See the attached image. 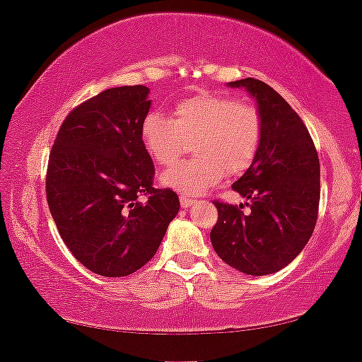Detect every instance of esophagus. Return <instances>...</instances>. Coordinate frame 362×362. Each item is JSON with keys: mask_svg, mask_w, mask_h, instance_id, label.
I'll return each instance as SVG.
<instances>
[{"mask_svg": "<svg viewBox=\"0 0 362 362\" xmlns=\"http://www.w3.org/2000/svg\"><path fill=\"white\" fill-rule=\"evenodd\" d=\"M180 202H181V207H185V209H186V207H191L192 204H194V201L189 199V197H186V196H181Z\"/></svg>", "mask_w": 362, "mask_h": 362, "instance_id": "esophagus-1", "label": "esophagus"}]
</instances>
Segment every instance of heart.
Segmentation results:
<instances>
[{"label": "heart", "mask_w": 362, "mask_h": 362, "mask_svg": "<svg viewBox=\"0 0 362 362\" xmlns=\"http://www.w3.org/2000/svg\"><path fill=\"white\" fill-rule=\"evenodd\" d=\"M141 143L156 165H170L192 141L196 158L176 163L160 175V185L197 196L235 176L255 160L262 120L255 105L222 93L202 92L176 103L171 118L151 112L143 118Z\"/></svg>", "instance_id": "obj_1"}]
</instances>
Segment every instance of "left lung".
<instances>
[{
  "mask_svg": "<svg viewBox=\"0 0 362 362\" xmlns=\"http://www.w3.org/2000/svg\"><path fill=\"white\" fill-rule=\"evenodd\" d=\"M257 103L262 141L255 160L232 185L244 204L216 202L211 230L216 254L247 275L275 274L293 262L315 230L320 204V160L305 123L265 82L247 77L229 82Z\"/></svg>",
  "mask_w": 362,
  "mask_h": 362,
  "instance_id": "left-lung-1",
  "label": "left lung"
}]
</instances>
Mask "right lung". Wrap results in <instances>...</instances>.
I'll list each match as a JSON object with an SVG mask.
<instances>
[{"label": "right lung", "instance_id": "add662e5", "mask_svg": "<svg viewBox=\"0 0 362 362\" xmlns=\"http://www.w3.org/2000/svg\"><path fill=\"white\" fill-rule=\"evenodd\" d=\"M145 86L107 88L69 113L49 156L46 194L59 234L93 274L125 276L153 259L180 211L155 189L140 128Z\"/></svg>", "mask_w": 362, "mask_h": 362}]
</instances>
